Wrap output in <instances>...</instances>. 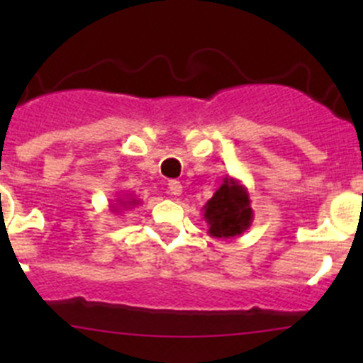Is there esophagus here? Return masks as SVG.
<instances>
[{"label":"esophagus","instance_id":"esophagus-1","mask_svg":"<svg viewBox=\"0 0 363 363\" xmlns=\"http://www.w3.org/2000/svg\"><path fill=\"white\" fill-rule=\"evenodd\" d=\"M168 191H170V195H174V199H177L182 195V184L179 181H170L168 182Z\"/></svg>","mask_w":363,"mask_h":363}]
</instances>
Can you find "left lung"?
<instances>
[{
    "label": "left lung",
    "instance_id": "obj_1",
    "mask_svg": "<svg viewBox=\"0 0 363 363\" xmlns=\"http://www.w3.org/2000/svg\"><path fill=\"white\" fill-rule=\"evenodd\" d=\"M208 225V235L214 239H235L247 232L252 223V208L247 189L235 177L226 175L212 199L202 207Z\"/></svg>",
    "mask_w": 363,
    "mask_h": 363
}]
</instances>
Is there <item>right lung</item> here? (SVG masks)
Instances as JSON below:
<instances>
[{"instance_id":"add662e5","label":"right lung","mask_w":363,"mask_h":363,"mask_svg":"<svg viewBox=\"0 0 363 363\" xmlns=\"http://www.w3.org/2000/svg\"><path fill=\"white\" fill-rule=\"evenodd\" d=\"M128 199H117L116 200V205H111V211L112 212H124V211H130V208H133V207H137L138 203H140V200L137 199V196H133V195H126Z\"/></svg>"}]
</instances>
